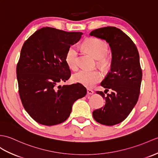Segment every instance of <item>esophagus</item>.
Listing matches in <instances>:
<instances>
[{
	"label": "esophagus",
	"instance_id": "1",
	"mask_svg": "<svg viewBox=\"0 0 158 158\" xmlns=\"http://www.w3.org/2000/svg\"><path fill=\"white\" fill-rule=\"evenodd\" d=\"M87 94H89V95H92L94 93V91L92 89H89V88H87Z\"/></svg>",
	"mask_w": 158,
	"mask_h": 158
}]
</instances>
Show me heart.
Segmentation results:
<instances>
[{"instance_id":"heart-1","label":"heart","mask_w":158,"mask_h":158,"mask_svg":"<svg viewBox=\"0 0 158 158\" xmlns=\"http://www.w3.org/2000/svg\"><path fill=\"white\" fill-rule=\"evenodd\" d=\"M83 47L88 52L96 58H100L99 63L105 66L107 60L105 58L108 52V44L104 41L98 38H89L83 43ZM78 50L75 46H71L68 48L65 55V61L67 65L73 70L77 68ZM73 79L75 82L81 83L87 87H92L100 81L102 79V73L98 70L83 69L75 73Z\"/></svg>"}]
</instances>
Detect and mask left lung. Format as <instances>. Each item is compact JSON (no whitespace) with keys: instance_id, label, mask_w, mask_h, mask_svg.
Returning a JSON list of instances; mask_svg holds the SVG:
<instances>
[{"instance_id":"8db88e82","label":"left lung","mask_w":158,"mask_h":158,"mask_svg":"<svg viewBox=\"0 0 158 158\" xmlns=\"http://www.w3.org/2000/svg\"><path fill=\"white\" fill-rule=\"evenodd\" d=\"M89 35L105 40L112 56L110 71L101 83L106 91L110 89L112 93L106 96L102 91H96L105 99L106 104L94 110L93 116L104 125H115L129 116L138 100L142 79L139 52L129 36L116 27L99 28Z\"/></svg>"}]
</instances>
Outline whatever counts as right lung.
Here are the masks:
<instances>
[{"instance_id":"right-lung-1","label":"right lung","mask_w":158,"mask_h":158,"mask_svg":"<svg viewBox=\"0 0 158 158\" xmlns=\"http://www.w3.org/2000/svg\"><path fill=\"white\" fill-rule=\"evenodd\" d=\"M81 32L43 27L23 44L17 65L19 94L25 110L36 122L52 126L64 122L73 103L87 94L81 83L59 85L71 77L65 55Z\"/></svg>"}]
</instances>
